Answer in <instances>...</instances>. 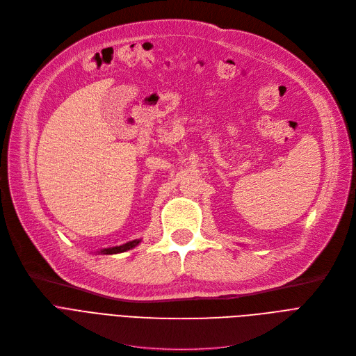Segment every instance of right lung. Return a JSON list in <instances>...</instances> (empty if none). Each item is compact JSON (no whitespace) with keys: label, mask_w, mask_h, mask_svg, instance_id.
I'll list each match as a JSON object with an SVG mask.
<instances>
[{"label":"right lung","mask_w":356,"mask_h":356,"mask_svg":"<svg viewBox=\"0 0 356 356\" xmlns=\"http://www.w3.org/2000/svg\"><path fill=\"white\" fill-rule=\"evenodd\" d=\"M140 242H141V239H134V241H129V242H127V244H124V245H120V247L104 248V250H101V251H99V254H106V255H111V254H120V252H125V251H128V250H131V248L137 247V245L140 244Z\"/></svg>","instance_id":"1"}]
</instances>
